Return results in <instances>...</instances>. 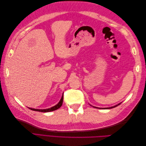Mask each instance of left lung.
Instances as JSON below:
<instances>
[{
    "mask_svg": "<svg viewBox=\"0 0 146 146\" xmlns=\"http://www.w3.org/2000/svg\"><path fill=\"white\" fill-rule=\"evenodd\" d=\"M121 103H120V104H119L118 105H115V106H114V107H109V108H103V109H110V108H114V107H116L117 106H118V105H120ZM95 108H97V107H95Z\"/></svg>",
    "mask_w": 146,
    "mask_h": 146,
    "instance_id": "1",
    "label": "left lung"
}]
</instances>
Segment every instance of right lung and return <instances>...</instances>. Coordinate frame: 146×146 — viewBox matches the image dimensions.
I'll return each mask as SVG.
<instances>
[{"mask_svg": "<svg viewBox=\"0 0 146 146\" xmlns=\"http://www.w3.org/2000/svg\"><path fill=\"white\" fill-rule=\"evenodd\" d=\"M63 94L61 97V99L60 100V102H58V104H57L56 105H55L54 107H51L50 108H47V109H43V110H39V109H34V108H29L30 110H33V111H40V112H50V111H54V110H56L57 109L60 108L61 105L63 104Z\"/></svg>", "mask_w": 146, "mask_h": 146, "instance_id": "right-lung-1", "label": "right lung"}]
</instances>
